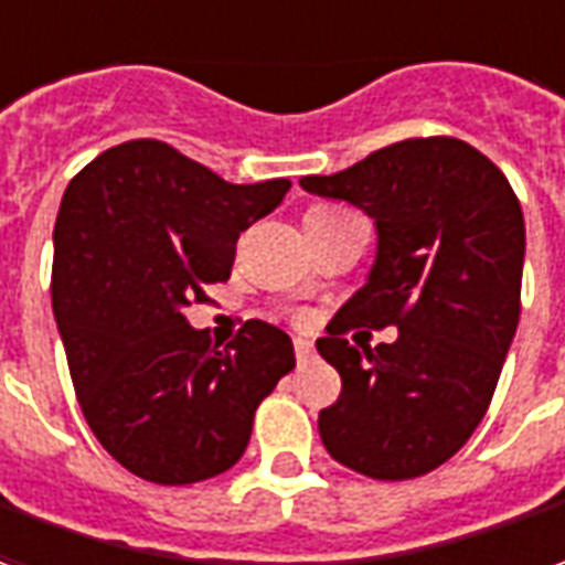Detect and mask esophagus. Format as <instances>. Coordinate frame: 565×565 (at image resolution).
I'll return each mask as SVG.
<instances>
[{
    "label": "esophagus",
    "mask_w": 565,
    "mask_h": 565,
    "mask_svg": "<svg viewBox=\"0 0 565 565\" xmlns=\"http://www.w3.org/2000/svg\"><path fill=\"white\" fill-rule=\"evenodd\" d=\"M294 349H296V361H299V364H306L311 354H315V349H311L309 339H302V337L294 339Z\"/></svg>",
    "instance_id": "1"
}]
</instances>
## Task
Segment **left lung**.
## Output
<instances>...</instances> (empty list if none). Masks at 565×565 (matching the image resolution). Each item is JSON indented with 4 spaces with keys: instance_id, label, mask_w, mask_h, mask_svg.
<instances>
[{
    "instance_id": "1",
    "label": "left lung",
    "mask_w": 565,
    "mask_h": 565,
    "mask_svg": "<svg viewBox=\"0 0 565 565\" xmlns=\"http://www.w3.org/2000/svg\"><path fill=\"white\" fill-rule=\"evenodd\" d=\"M376 226L361 290L337 311L318 351L342 376L321 409L327 452L373 480H409L452 459L495 392L520 321L526 226L514 189L456 137L385 146L330 177H302ZM349 322L398 327L394 343L354 350Z\"/></svg>"
}]
</instances>
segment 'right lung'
<instances>
[{
  "instance_id": "add662e5",
  "label": "right lung",
  "mask_w": 565,
  "mask_h": 565,
  "mask_svg": "<svg viewBox=\"0 0 565 565\" xmlns=\"http://www.w3.org/2000/svg\"><path fill=\"white\" fill-rule=\"evenodd\" d=\"M290 180L235 186L159 140L113 146L66 186L51 306L94 437L131 475L186 487L242 459L294 342L247 321L220 351L183 309L226 281L244 228Z\"/></svg>"
}]
</instances>
